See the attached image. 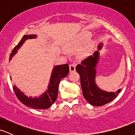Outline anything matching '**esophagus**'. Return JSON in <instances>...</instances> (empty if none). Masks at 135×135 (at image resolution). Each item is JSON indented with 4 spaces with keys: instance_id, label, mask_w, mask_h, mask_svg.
<instances>
[{
    "instance_id": "1",
    "label": "esophagus",
    "mask_w": 135,
    "mask_h": 135,
    "mask_svg": "<svg viewBox=\"0 0 135 135\" xmlns=\"http://www.w3.org/2000/svg\"><path fill=\"white\" fill-rule=\"evenodd\" d=\"M75 70V65L74 64H71L70 65V72H74Z\"/></svg>"
}]
</instances>
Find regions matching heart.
<instances>
[{"mask_svg":"<svg viewBox=\"0 0 135 135\" xmlns=\"http://www.w3.org/2000/svg\"><path fill=\"white\" fill-rule=\"evenodd\" d=\"M89 37H90V35L88 33H83L80 36L79 40H77V41L75 42L70 43V44L67 45V46H66V48L70 51L77 50V49H79V48L80 47V46H81L82 44H83V43H84L85 42L87 41L89 38ZM92 46L93 43L91 42L90 44H88L87 46H86L84 48L82 49L81 50H80L79 51L77 52V55H78L80 57L85 56L87 55L91 51Z\"/></svg>","mask_w":135,"mask_h":135,"instance_id":"obj_1","label":"heart"}]
</instances>
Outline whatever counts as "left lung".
Instances as JSON below:
<instances>
[{
    "label": "left lung",
    "instance_id": "1",
    "mask_svg": "<svg viewBox=\"0 0 135 135\" xmlns=\"http://www.w3.org/2000/svg\"><path fill=\"white\" fill-rule=\"evenodd\" d=\"M102 47L103 44L100 43L98 46V51L94 52L92 56L84 60L75 68L80 77V84L84 97L89 104L97 107L112 102L121 91L119 89L116 92H107L100 89L96 83V67L100 60V51Z\"/></svg>",
    "mask_w": 135,
    "mask_h": 135
}]
</instances>
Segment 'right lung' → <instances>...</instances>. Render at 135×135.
I'll list each match as a JSON object with an SVG mask.
<instances>
[{"instance_id":"1","label":"right lung","mask_w":135,"mask_h":135,"mask_svg":"<svg viewBox=\"0 0 135 135\" xmlns=\"http://www.w3.org/2000/svg\"><path fill=\"white\" fill-rule=\"evenodd\" d=\"M37 35H24L18 44L14 48L9 56V61L18 52V50L22 46L24 42L28 39L35 38ZM69 73V66L67 64L55 66L52 69L47 89L39 97H28L21 91L16 85L13 86V90L17 98L21 103L29 107L35 109H47L49 108L56 100L58 93V86L60 80L67 76ZM11 79V77H10Z\"/></svg>"}]
</instances>
